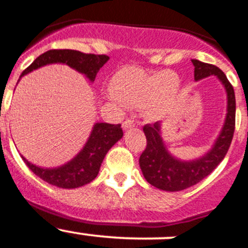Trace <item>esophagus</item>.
Wrapping results in <instances>:
<instances>
[{"label": "esophagus", "instance_id": "esophagus-1", "mask_svg": "<svg viewBox=\"0 0 248 248\" xmlns=\"http://www.w3.org/2000/svg\"><path fill=\"white\" fill-rule=\"evenodd\" d=\"M136 126V122L133 121L132 119H127L126 121L122 124V127H124V129H128V128H132V127Z\"/></svg>", "mask_w": 248, "mask_h": 248}]
</instances>
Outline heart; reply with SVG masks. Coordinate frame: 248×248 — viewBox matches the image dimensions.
Returning a JSON list of instances; mask_svg holds the SVG:
<instances>
[{
    "label": "heart",
    "mask_w": 248,
    "mask_h": 248,
    "mask_svg": "<svg viewBox=\"0 0 248 248\" xmlns=\"http://www.w3.org/2000/svg\"><path fill=\"white\" fill-rule=\"evenodd\" d=\"M181 80L175 72L145 73L137 67H124L112 76L108 95L119 106L144 105L152 119L170 112L179 100Z\"/></svg>",
    "instance_id": "b5f03b06"
}]
</instances>
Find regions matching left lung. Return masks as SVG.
Returning a JSON list of instances; mask_svg holds the SVG:
<instances>
[{"mask_svg": "<svg viewBox=\"0 0 248 248\" xmlns=\"http://www.w3.org/2000/svg\"><path fill=\"white\" fill-rule=\"evenodd\" d=\"M192 63L194 66V80H201L209 76H217L220 80L228 96V112L223 128L212 149L201 158L189 161L180 160L169 153L161 138L160 122L148 124L143 127L147 147L140 158V170L152 186L164 191H182L207 177L225 158L235 131L236 100L232 85L219 67L198 60H192Z\"/></svg>", "mask_w": 248, "mask_h": 248, "instance_id": "1", "label": "left lung"}]
</instances>
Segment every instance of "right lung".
Listing matches in <instances>:
<instances>
[{
    "instance_id": "right-lung-1",
    "label": "right lung",
    "mask_w": 248,
    "mask_h": 248,
    "mask_svg": "<svg viewBox=\"0 0 248 248\" xmlns=\"http://www.w3.org/2000/svg\"><path fill=\"white\" fill-rule=\"evenodd\" d=\"M108 61V56L106 55L83 54L76 50H48L36 57L33 63L24 69L22 76L46 64L64 63L85 75L90 82H94L99 69ZM122 136L124 132L121 124L98 122L93 127L92 133L83 149L64 165L54 169H44L29 163L24 156L22 158L28 168L47 184L60 188H77L89 184L98 176L106 153L115 143L121 140Z\"/></svg>"
}]
</instances>
